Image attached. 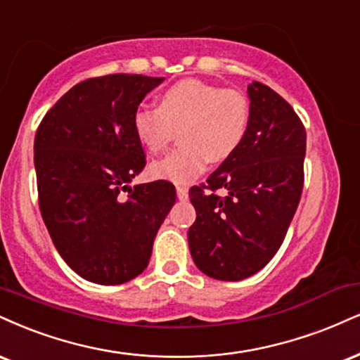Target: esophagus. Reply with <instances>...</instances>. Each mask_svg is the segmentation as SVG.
Here are the masks:
<instances>
[{
	"instance_id": "esophagus-1",
	"label": "esophagus",
	"mask_w": 360,
	"mask_h": 360,
	"mask_svg": "<svg viewBox=\"0 0 360 360\" xmlns=\"http://www.w3.org/2000/svg\"><path fill=\"white\" fill-rule=\"evenodd\" d=\"M176 193H177V199H179V201H186V199H188V188H184V186H177Z\"/></svg>"
}]
</instances>
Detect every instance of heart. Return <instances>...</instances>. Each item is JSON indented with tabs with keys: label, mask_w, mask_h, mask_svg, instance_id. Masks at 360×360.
<instances>
[{
	"label": "heart",
	"mask_w": 360,
	"mask_h": 360,
	"mask_svg": "<svg viewBox=\"0 0 360 360\" xmlns=\"http://www.w3.org/2000/svg\"><path fill=\"white\" fill-rule=\"evenodd\" d=\"M251 105L240 90L184 79L159 95L158 107L139 105L132 115L137 141L150 154L164 153L181 134V146L150 166L153 176L188 184L205 171L210 159L223 162L243 144Z\"/></svg>",
	"instance_id": "obj_1"
}]
</instances>
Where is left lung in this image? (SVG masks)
<instances>
[{"label": "left lung", "instance_id": "obj_1", "mask_svg": "<svg viewBox=\"0 0 360 360\" xmlns=\"http://www.w3.org/2000/svg\"><path fill=\"white\" fill-rule=\"evenodd\" d=\"M248 95L243 144L206 184L189 189L196 210L188 231L191 257L202 274L223 281L248 278L275 257L304 189L307 134L300 117L268 85L253 82Z\"/></svg>", "mask_w": 360, "mask_h": 360}]
</instances>
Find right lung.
Returning <instances> with one entry per match:
<instances>
[{
	"label": "right lung",
	"mask_w": 360,
	"mask_h": 360,
	"mask_svg": "<svg viewBox=\"0 0 360 360\" xmlns=\"http://www.w3.org/2000/svg\"><path fill=\"white\" fill-rule=\"evenodd\" d=\"M162 80L129 73L86 79L37 129L41 218L60 257L94 283L120 285L141 275L176 202L169 181L129 188L146 166L132 129L134 110Z\"/></svg>",
	"instance_id": "add662e5"
}]
</instances>
